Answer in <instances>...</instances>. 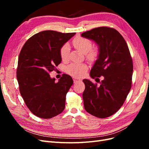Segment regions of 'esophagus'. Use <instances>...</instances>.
<instances>
[{
  "instance_id": "1",
  "label": "esophagus",
  "mask_w": 149,
  "mask_h": 149,
  "mask_svg": "<svg viewBox=\"0 0 149 149\" xmlns=\"http://www.w3.org/2000/svg\"><path fill=\"white\" fill-rule=\"evenodd\" d=\"M73 81L74 83H77V82H79V81H81V79H78V78H73Z\"/></svg>"
}]
</instances>
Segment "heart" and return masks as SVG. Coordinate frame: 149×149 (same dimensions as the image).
<instances>
[{
  "label": "heart",
  "instance_id": "1",
  "mask_svg": "<svg viewBox=\"0 0 149 149\" xmlns=\"http://www.w3.org/2000/svg\"><path fill=\"white\" fill-rule=\"evenodd\" d=\"M73 44L76 49L86 54L87 59L90 61H96L99 57L100 52L97 48H91L93 43L90 40L83 37H77L73 40ZM60 55L63 61H66L69 60L70 47L68 44L65 43L61 47ZM88 69V66L86 64L73 63L66 67V71L73 77L79 78L86 73Z\"/></svg>",
  "mask_w": 149,
  "mask_h": 149
}]
</instances>
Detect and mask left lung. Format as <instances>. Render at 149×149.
Returning a JSON list of instances; mask_svg holds the SVG:
<instances>
[{"mask_svg":"<svg viewBox=\"0 0 149 149\" xmlns=\"http://www.w3.org/2000/svg\"><path fill=\"white\" fill-rule=\"evenodd\" d=\"M81 37L93 40L99 47L100 55L90 76L93 79L103 76L100 86L83 80L84 109L97 118H106L122 107L131 88L132 57L125 40L114 29L101 26L83 33Z\"/></svg>","mask_w":149,"mask_h":149,"instance_id":"obj_1","label":"left lung"}]
</instances>
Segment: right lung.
I'll return each instance as SVG.
<instances>
[{
	"mask_svg": "<svg viewBox=\"0 0 149 149\" xmlns=\"http://www.w3.org/2000/svg\"><path fill=\"white\" fill-rule=\"evenodd\" d=\"M75 35L45 30L25 42L19 54L17 78L26 106L36 116L53 118L63 111L66 96L73 81L63 74L58 82L49 73L61 61V47Z\"/></svg>",
	"mask_w": 149,
	"mask_h": 149,
	"instance_id": "obj_1",
	"label": "right lung"
}]
</instances>
